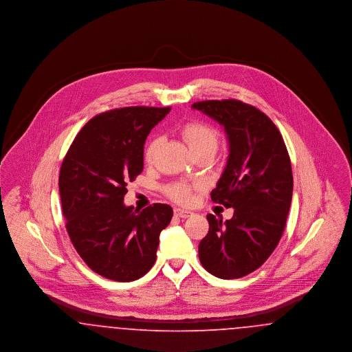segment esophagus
Here are the masks:
<instances>
[{"label":"esophagus","instance_id":"34e87169","mask_svg":"<svg viewBox=\"0 0 352 352\" xmlns=\"http://www.w3.org/2000/svg\"><path fill=\"white\" fill-rule=\"evenodd\" d=\"M174 215L175 217H178V218H190V217H192L194 214L191 212V211H187V210H182V208H175L174 210Z\"/></svg>","mask_w":352,"mask_h":352}]
</instances>
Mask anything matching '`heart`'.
I'll return each mask as SVG.
<instances>
[{"label":"heart","instance_id":"b5f03b06","mask_svg":"<svg viewBox=\"0 0 352 352\" xmlns=\"http://www.w3.org/2000/svg\"><path fill=\"white\" fill-rule=\"evenodd\" d=\"M181 133H182L186 144L188 145L190 151H192V154H198L201 151L215 153L218 148V132L214 126H211L207 122L190 121L182 126ZM160 144H161V137H158V135L153 137L148 142V145L145 148V160L148 162L153 161ZM192 188H194L192 184L175 182V184H168V187L165 188V191H166L168 198H171L173 201H178V203H188L191 201Z\"/></svg>","mask_w":352,"mask_h":352}]
</instances>
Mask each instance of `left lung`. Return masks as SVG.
Masks as SVG:
<instances>
[{
	"label": "left lung",
	"instance_id": "left-lung-1",
	"mask_svg": "<svg viewBox=\"0 0 352 352\" xmlns=\"http://www.w3.org/2000/svg\"><path fill=\"white\" fill-rule=\"evenodd\" d=\"M192 108L224 126L230 154L211 199L234 208L224 223L207 215L199 260L219 278H240L268 260L284 232L293 195L289 153L273 121L250 104L206 100Z\"/></svg>",
	"mask_w": 352,
	"mask_h": 352
}]
</instances>
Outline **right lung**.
Instances as JSON below:
<instances>
[{"instance_id": "add662e5", "label": "right lung", "mask_w": 352, "mask_h": 352, "mask_svg": "<svg viewBox=\"0 0 352 352\" xmlns=\"http://www.w3.org/2000/svg\"><path fill=\"white\" fill-rule=\"evenodd\" d=\"M170 107H126L91 118L75 137L59 174L66 228L84 263L105 278L129 283L151 270L168 204L126 207V184L144 168V144Z\"/></svg>"}]
</instances>
